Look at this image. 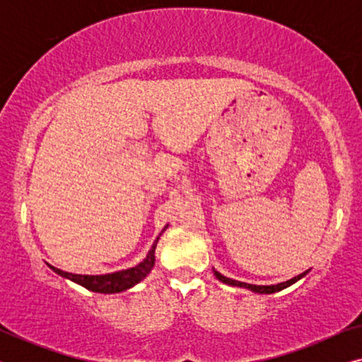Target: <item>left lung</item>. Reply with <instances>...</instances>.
Returning a JSON list of instances; mask_svg holds the SVG:
<instances>
[{
    "instance_id": "8db88e82",
    "label": "left lung",
    "mask_w": 362,
    "mask_h": 362,
    "mask_svg": "<svg viewBox=\"0 0 362 362\" xmlns=\"http://www.w3.org/2000/svg\"><path fill=\"white\" fill-rule=\"evenodd\" d=\"M212 272H214L216 279L219 280V281H222V284L230 285V286H240V288L252 290V291H255V293H265V295H269V293H275V291H280V290L286 288V286L293 285L295 281H298L300 279H303V276H305L306 274H308L310 270H306V272H303V274L296 275V276H293V279H290V280H286V281H281V284H276V285H252V284H244V281H237V280L227 279V276L219 274V272L214 270V269H212Z\"/></svg>"
}]
</instances>
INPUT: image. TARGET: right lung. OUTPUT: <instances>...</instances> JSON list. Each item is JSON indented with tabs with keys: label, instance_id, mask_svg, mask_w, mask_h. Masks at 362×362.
I'll list each match as a JSON object with an SVG mask.
<instances>
[{
	"label": "right lung",
	"instance_id": "add662e5",
	"mask_svg": "<svg viewBox=\"0 0 362 362\" xmlns=\"http://www.w3.org/2000/svg\"><path fill=\"white\" fill-rule=\"evenodd\" d=\"M166 229H168V224L165 226V229L161 230V234ZM161 234L156 237L155 242H153L151 249L148 250L145 259H143L138 265L132 267V269L118 270V272H113V274H105V275H81V274H71V272H64L61 269H57V267H52L51 264H47V267L52 272H56L57 275H61L64 279L83 286V288L95 291V293H120V291H125L128 288H132V286H135L136 284H140L143 279H146V276L150 275L153 267H155V260H156L155 250Z\"/></svg>",
	"mask_w": 362,
	"mask_h": 362
}]
</instances>
